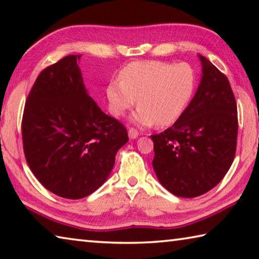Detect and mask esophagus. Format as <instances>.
I'll return each mask as SVG.
<instances>
[{"mask_svg": "<svg viewBox=\"0 0 259 259\" xmlns=\"http://www.w3.org/2000/svg\"><path fill=\"white\" fill-rule=\"evenodd\" d=\"M128 135H129V137H130V139H136L139 136V134H138V131L136 130L135 128H130L129 130H128Z\"/></svg>", "mask_w": 259, "mask_h": 259, "instance_id": "esophagus-1", "label": "esophagus"}]
</instances>
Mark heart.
<instances>
[{
    "mask_svg": "<svg viewBox=\"0 0 259 259\" xmlns=\"http://www.w3.org/2000/svg\"><path fill=\"white\" fill-rule=\"evenodd\" d=\"M195 78L187 64L166 61H134L126 66L121 78H113L106 88L108 106L120 116L138 103L131 116L134 123L161 126L176 122L185 112L194 91Z\"/></svg>",
    "mask_w": 259,
    "mask_h": 259,
    "instance_id": "heart-1",
    "label": "heart"
}]
</instances>
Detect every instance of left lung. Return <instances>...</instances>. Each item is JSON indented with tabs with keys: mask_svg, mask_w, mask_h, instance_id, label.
Masks as SVG:
<instances>
[{
	"mask_svg": "<svg viewBox=\"0 0 259 259\" xmlns=\"http://www.w3.org/2000/svg\"><path fill=\"white\" fill-rule=\"evenodd\" d=\"M202 75L183 115L154 142L153 169L161 185L181 198H196L222 181L233 163L238 109L227 77L199 55Z\"/></svg>",
	"mask_w": 259,
	"mask_h": 259,
	"instance_id": "8db88e82",
	"label": "left lung"
}]
</instances>
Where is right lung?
Instances as JSON below:
<instances>
[{"instance_id":"right-lung-1","label":"right lung","mask_w":259,"mask_h":259,"mask_svg":"<svg viewBox=\"0 0 259 259\" xmlns=\"http://www.w3.org/2000/svg\"><path fill=\"white\" fill-rule=\"evenodd\" d=\"M69 55L40 73L25 104L21 133L26 161L48 191L85 198L111 174L128 142L125 126L105 114L85 89Z\"/></svg>"}]
</instances>
